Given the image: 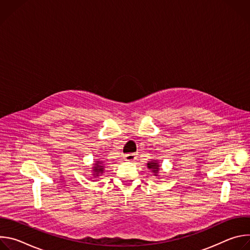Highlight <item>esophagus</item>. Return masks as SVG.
I'll return each mask as SVG.
<instances>
[{"label":"esophagus","instance_id":"1","mask_svg":"<svg viewBox=\"0 0 250 250\" xmlns=\"http://www.w3.org/2000/svg\"><path fill=\"white\" fill-rule=\"evenodd\" d=\"M136 159V154L134 153H129V154H126L125 155V161H128V162H132Z\"/></svg>","mask_w":250,"mask_h":250}]
</instances>
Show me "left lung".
Returning <instances> with one entry per match:
<instances>
[{
    "instance_id": "8db88e82",
    "label": "left lung",
    "mask_w": 250,
    "mask_h": 250,
    "mask_svg": "<svg viewBox=\"0 0 250 250\" xmlns=\"http://www.w3.org/2000/svg\"><path fill=\"white\" fill-rule=\"evenodd\" d=\"M147 168L151 171V173L156 176V177H159L158 173L160 171V165H159V161L158 160H155V159H152L151 161H148L147 162Z\"/></svg>"
}]
</instances>
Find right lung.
<instances>
[{
  "label": "right lung",
  "instance_id": "obj_1",
  "mask_svg": "<svg viewBox=\"0 0 250 250\" xmlns=\"http://www.w3.org/2000/svg\"><path fill=\"white\" fill-rule=\"evenodd\" d=\"M92 176H94V178H99L104 171V166L103 164V161H101L100 159H97L92 167Z\"/></svg>",
  "mask_w": 250,
  "mask_h": 250
}]
</instances>
